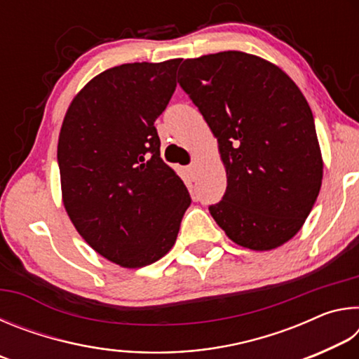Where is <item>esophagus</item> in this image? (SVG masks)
Returning <instances> with one entry per match:
<instances>
[{
  "label": "esophagus",
  "mask_w": 359,
  "mask_h": 359,
  "mask_svg": "<svg viewBox=\"0 0 359 359\" xmlns=\"http://www.w3.org/2000/svg\"><path fill=\"white\" fill-rule=\"evenodd\" d=\"M188 172H190V177L193 180L198 177V165H196V163H193V165L188 166Z\"/></svg>",
  "instance_id": "obj_1"
}]
</instances>
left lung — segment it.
I'll return each instance as SVG.
<instances>
[{
	"instance_id": "8db88e82",
	"label": "left lung",
	"mask_w": 359,
	"mask_h": 359,
	"mask_svg": "<svg viewBox=\"0 0 359 359\" xmlns=\"http://www.w3.org/2000/svg\"><path fill=\"white\" fill-rule=\"evenodd\" d=\"M179 74L226 171V193L210 215L241 247L283 245L302 228L323 180L307 100L277 65L239 50L188 58Z\"/></svg>"
}]
</instances>
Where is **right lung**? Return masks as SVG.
Returning a JSON list of instances; mask_svg holds the SVG:
<instances>
[{
    "label": "right lung",
    "instance_id": "add662e5",
    "mask_svg": "<svg viewBox=\"0 0 359 359\" xmlns=\"http://www.w3.org/2000/svg\"><path fill=\"white\" fill-rule=\"evenodd\" d=\"M180 58L126 63L95 76L66 111L58 137L62 199L82 239L121 267L171 250L191 199L160 156L154 126L174 93Z\"/></svg>",
    "mask_w": 359,
    "mask_h": 359
}]
</instances>
